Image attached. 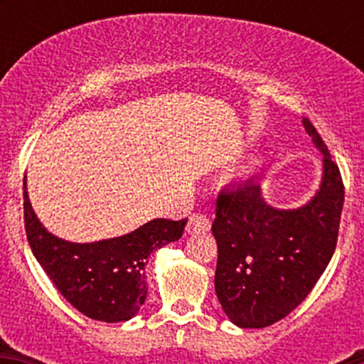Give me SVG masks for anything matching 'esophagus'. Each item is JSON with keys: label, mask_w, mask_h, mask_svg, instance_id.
Here are the masks:
<instances>
[{"label": "esophagus", "mask_w": 364, "mask_h": 364, "mask_svg": "<svg viewBox=\"0 0 364 364\" xmlns=\"http://www.w3.org/2000/svg\"><path fill=\"white\" fill-rule=\"evenodd\" d=\"M209 227H211V222H209L208 215H204V213H193V215H190L186 230L188 232H205V230H209Z\"/></svg>", "instance_id": "obj_1"}]
</instances>
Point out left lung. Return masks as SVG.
<instances>
[{
    "instance_id": "left-lung-1",
    "label": "left lung",
    "mask_w": 364,
    "mask_h": 364,
    "mask_svg": "<svg viewBox=\"0 0 364 364\" xmlns=\"http://www.w3.org/2000/svg\"><path fill=\"white\" fill-rule=\"evenodd\" d=\"M304 130L324 155L321 186L310 203L277 209L257 179L223 188L216 199L213 236L218 245L215 291L240 328H267L287 317L315 287L338 240L343 181L310 119Z\"/></svg>"
}]
</instances>
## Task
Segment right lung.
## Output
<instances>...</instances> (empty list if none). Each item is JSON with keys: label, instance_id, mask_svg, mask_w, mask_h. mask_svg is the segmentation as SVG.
Wrapping results in <instances>:
<instances>
[{"label": "right lung", "instance_id": "obj_1", "mask_svg": "<svg viewBox=\"0 0 364 364\" xmlns=\"http://www.w3.org/2000/svg\"><path fill=\"white\" fill-rule=\"evenodd\" d=\"M186 218H156L134 232L95 243H70L47 232L33 211L24 178V227L33 255L61 296L86 317L123 322L148 296V257L178 241Z\"/></svg>", "mask_w": 364, "mask_h": 364}]
</instances>
